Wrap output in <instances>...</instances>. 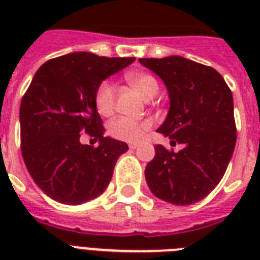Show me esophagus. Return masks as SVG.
<instances>
[{
    "label": "esophagus",
    "mask_w": 260,
    "mask_h": 260,
    "mask_svg": "<svg viewBox=\"0 0 260 260\" xmlns=\"http://www.w3.org/2000/svg\"><path fill=\"white\" fill-rule=\"evenodd\" d=\"M129 148L131 150H135V148H138V144H136V143H131Z\"/></svg>",
    "instance_id": "1"
}]
</instances>
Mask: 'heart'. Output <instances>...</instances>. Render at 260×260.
Listing matches in <instances>:
<instances>
[{
	"mask_svg": "<svg viewBox=\"0 0 260 260\" xmlns=\"http://www.w3.org/2000/svg\"><path fill=\"white\" fill-rule=\"evenodd\" d=\"M126 81L134 86V89L142 95L144 100H150L158 93V82L152 75L146 73H129L126 74ZM95 106L101 114H110L114 109L116 102V91L110 82H102L95 91ZM151 124L148 121H136L128 117L116 118L110 122L109 134L117 140L128 143L140 142L147 131L150 129Z\"/></svg>",
	"mask_w": 260,
	"mask_h": 260,
	"instance_id": "heart-1",
	"label": "heart"
}]
</instances>
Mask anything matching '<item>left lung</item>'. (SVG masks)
Here are the masks:
<instances>
[{
  "label": "left lung",
  "instance_id": "8db88e82",
  "mask_svg": "<svg viewBox=\"0 0 260 260\" xmlns=\"http://www.w3.org/2000/svg\"><path fill=\"white\" fill-rule=\"evenodd\" d=\"M162 79L170 109L159 134L178 152L155 147V158L146 167L150 190L174 205L201 201L225 174L236 144L232 91L220 73L182 56L139 59Z\"/></svg>",
  "mask_w": 260,
  "mask_h": 260
}]
</instances>
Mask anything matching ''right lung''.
<instances>
[{
	"label": "right lung",
	"mask_w": 260,
	"mask_h": 260,
	"mask_svg": "<svg viewBox=\"0 0 260 260\" xmlns=\"http://www.w3.org/2000/svg\"><path fill=\"white\" fill-rule=\"evenodd\" d=\"M132 62L71 52L36 71L20 106L21 154L36 185L55 201L79 205L109 185L128 146L104 136L94 98L104 79ZM81 133L98 140L99 147L82 145Z\"/></svg>",
	"instance_id": "1"
}]
</instances>
